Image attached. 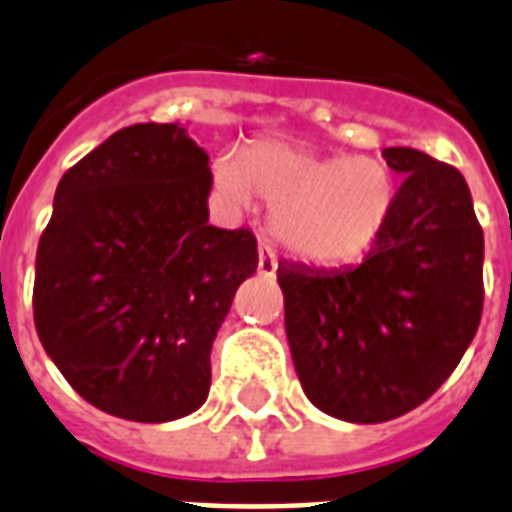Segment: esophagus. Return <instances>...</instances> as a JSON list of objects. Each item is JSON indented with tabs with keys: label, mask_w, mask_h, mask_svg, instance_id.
I'll return each mask as SVG.
<instances>
[{
	"label": "esophagus",
	"mask_w": 512,
	"mask_h": 512,
	"mask_svg": "<svg viewBox=\"0 0 512 512\" xmlns=\"http://www.w3.org/2000/svg\"><path fill=\"white\" fill-rule=\"evenodd\" d=\"M276 268H278L276 252H273L268 244L260 242V247H257V273L265 278H270V276H276Z\"/></svg>",
	"instance_id": "34e87169"
}]
</instances>
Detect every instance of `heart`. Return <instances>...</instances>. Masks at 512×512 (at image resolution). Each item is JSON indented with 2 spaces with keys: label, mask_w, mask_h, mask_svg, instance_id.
<instances>
[{
  "label": "heart",
  "mask_w": 512,
  "mask_h": 512,
  "mask_svg": "<svg viewBox=\"0 0 512 512\" xmlns=\"http://www.w3.org/2000/svg\"><path fill=\"white\" fill-rule=\"evenodd\" d=\"M215 184L234 205L255 194L273 207V236L315 265H344L363 255L386 226L397 194L392 170L378 157L318 155L276 139L218 157Z\"/></svg>",
  "instance_id": "b5f03b06"
}]
</instances>
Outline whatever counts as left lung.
Returning <instances> with one entry per match:
<instances>
[{
	"mask_svg": "<svg viewBox=\"0 0 512 512\" xmlns=\"http://www.w3.org/2000/svg\"><path fill=\"white\" fill-rule=\"evenodd\" d=\"M402 178L360 265L278 263L299 384L326 415L384 423L458 368L484 307V231L465 178L410 147L384 149Z\"/></svg>",
	"mask_w": 512,
	"mask_h": 512,
	"instance_id": "left-lung-1",
	"label": "left lung"
}]
</instances>
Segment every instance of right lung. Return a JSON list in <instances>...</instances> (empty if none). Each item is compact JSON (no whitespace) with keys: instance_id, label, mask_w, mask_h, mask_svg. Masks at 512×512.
I'll return each instance as SVG.
<instances>
[{"instance_id":"add662e5","label":"right lung","mask_w":512,"mask_h":512,"mask_svg":"<svg viewBox=\"0 0 512 512\" xmlns=\"http://www.w3.org/2000/svg\"><path fill=\"white\" fill-rule=\"evenodd\" d=\"M210 157L178 123H136L76 162L36 252L33 321L99 410L168 423L205 405L210 350L257 270L247 228L207 223Z\"/></svg>"}]
</instances>
